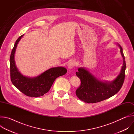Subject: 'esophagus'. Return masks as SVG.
Returning <instances> with one entry per match:
<instances>
[{"mask_svg":"<svg viewBox=\"0 0 134 134\" xmlns=\"http://www.w3.org/2000/svg\"><path fill=\"white\" fill-rule=\"evenodd\" d=\"M76 65V62L74 60L70 61L67 65V67L69 69H72Z\"/></svg>","mask_w":134,"mask_h":134,"instance_id":"obj_1","label":"esophagus"}]
</instances>
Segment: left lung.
Listing matches in <instances>:
<instances>
[{"instance_id": "8db88e82", "label": "left lung", "mask_w": 134, "mask_h": 134, "mask_svg": "<svg viewBox=\"0 0 134 134\" xmlns=\"http://www.w3.org/2000/svg\"><path fill=\"white\" fill-rule=\"evenodd\" d=\"M123 64L119 74L112 81H103L99 80L84 67L78 68L76 75L80 79L81 84L76 91L77 97L85 103H94L106 100L117 94L121 88L125 76L126 62L122 48L118 43Z\"/></svg>"}]
</instances>
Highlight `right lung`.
<instances>
[{"label":"right lung","mask_w":134,"mask_h":134,"mask_svg":"<svg viewBox=\"0 0 134 134\" xmlns=\"http://www.w3.org/2000/svg\"><path fill=\"white\" fill-rule=\"evenodd\" d=\"M24 34L18 38L10 57V79L13 84L28 97L37 98L42 96L50 89L54 80L65 75L67 70L64 67L51 68L36 77L24 76L18 70L15 61V51L17 44Z\"/></svg>","instance_id":"add662e5"}]
</instances>
